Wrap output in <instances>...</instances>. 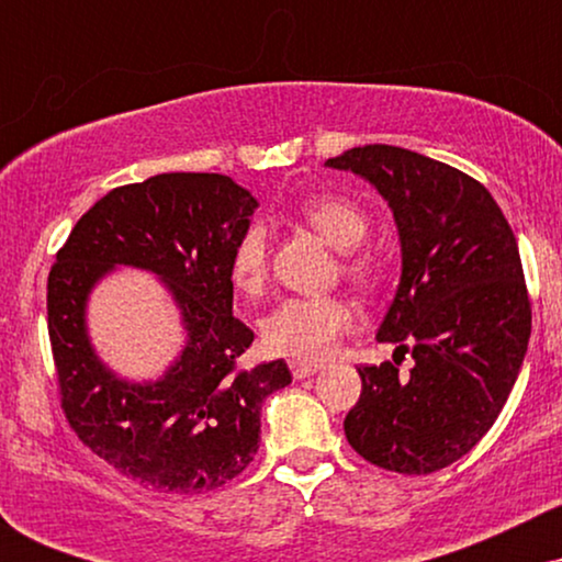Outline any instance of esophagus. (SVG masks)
<instances>
[{"mask_svg": "<svg viewBox=\"0 0 562 562\" xmlns=\"http://www.w3.org/2000/svg\"><path fill=\"white\" fill-rule=\"evenodd\" d=\"M325 364H312V362H290V372H293V378H308V375H317Z\"/></svg>", "mask_w": 562, "mask_h": 562, "instance_id": "34e87169", "label": "esophagus"}]
</instances>
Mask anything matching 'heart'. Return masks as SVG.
<instances>
[{
	"mask_svg": "<svg viewBox=\"0 0 562 562\" xmlns=\"http://www.w3.org/2000/svg\"><path fill=\"white\" fill-rule=\"evenodd\" d=\"M303 218L325 237L333 248L353 250L364 243L370 218L359 205L344 198L308 200L301 209ZM346 272L357 280L370 282L375 263L367 256H348ZM229 274L237 290L256 295L267 285L269 277V232L263 224H254L240 235L232 250ZM353 306L340 295H317V299H285L263 319V344L272 353L303 362H317L330 357L340 335L353 327Z\"/></svg>",
	"mask_w": 562,
	"mask_h": 562,
	"instance_id": "1",
	"label": "heart"
}]
</instances>
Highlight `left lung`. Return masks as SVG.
Masks as SVG:
<instances>
[{
    "mask_svg": "<svg viewBox=\"0 0 562 562\" xmlns=\"http://www.w3.org/2000/svg\"><path fill=\"white\" fill-rule=\"evenodd\" d=\"M389 203L402 277L378 327L415 367H359L362 393L346 415L348 443L372 465L428 475L465 457L505 406L528 338L518 243L492 192L441 160L393 145L327 160Z\"/></svg>",
    "mask_w": 562,
    "mask_h": 562,
    "instance_id": "1",
    "label": "left lung"
}]
</instances>
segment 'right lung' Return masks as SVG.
Returning <instances> with one entry per match:
<instances>
[{
    "instance_id": "add662e5",
    "label": "right lung",
    "mask_w": 562,
    "mask_h": 562,
    "mask_svg": "<svg viewBox=\"0 0 562 562\" xmlns=\"http://www.w3.org/2000/svg\"><path fill=\"white\" fill-rule=\"evenodd\" d=\"M256 209L222 173L115 187L76 222L49 272V344L70 428L158 492H211L240 475L259 451L263 398L293 380L282 359L237 367L254 330L232 314L229 261ZM119 266L156 273L183 322V351L156 381L121 379L88 338V295Z\"/></svg>"
}]
</instances>
